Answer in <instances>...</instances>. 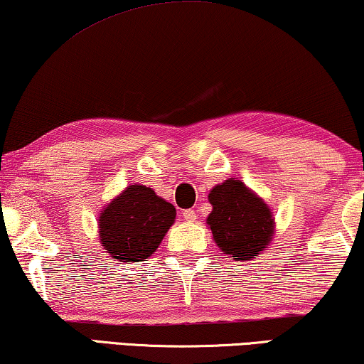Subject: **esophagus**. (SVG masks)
Masks as SVG:
<instances>
[{"mask_svg": "<svg viewBox=\"0 0 364 364\" xmlns=\"http://www.w3.org/2000/svg\"><path fill=\"white\" fill-rule=\"evenodd\" d=\"M196 217H198V214H196V210H194V209L183 210V219L186 222H194V220H196Z\"/></svg>", "mask_w": 364, "mask_h": 364, "instance_id": "esophagus-1", "label": "esophagus"}]
</instances>
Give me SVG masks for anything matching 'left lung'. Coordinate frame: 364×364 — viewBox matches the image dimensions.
Segmentation results:
<instances>
[{"label":"left lung","mask_w":364,"mask_h":364,"mask_svg":"<svg viewBox=\"0 0 364 364\" xmlns=\"http://www.w3.org/2000/svg\"><path fill=\"white\" fill-rule=\"evenodd\" d=\"M208 199L213 210L205 222L222 253L235 262H248L267 250L274 235V217L245 183L229 178L215 184Z\"/></svg>","instance_id":"8db88e82"}]
</instances>
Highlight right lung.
<instances>
[{"label": "right lung", "instance_id": "right-lung-1", "mask_svg": "<svg viewBox=\"0 0 364 364\" xmlns=\"http://www.w3.org/2000/svg\"><path fill=\"white\" fill-rule=\"evenodd\" d=\"M175 205L145 184L132 183L101 210L97 237L117 262H145L175 224Z\"/></svg>", "mask_w": 364, "mask_h": 364}]
</instances>
